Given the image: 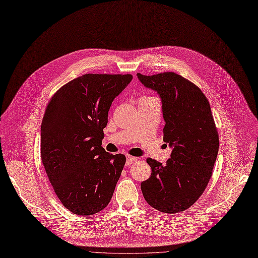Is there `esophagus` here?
<instances>
[{"label":"esophagus","mask_w":258,"mask_h":258,"mask_svg":"<svg viewBox=\"0 0 258 258\" xmlns=\"http://www.w3.org/2000/svg\"><path fill=\"white\" fill-rule=\"evenodd\" d=\"M136 160H137L136 157H133V156H129V155H128V156H127V165L134 163Z\"/></svg>","instance_id":"34e87169"}]
</instances>
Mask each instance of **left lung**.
Returning a JSON list of instances; mask_svg holds the SVG:
<instances>
[{
    "label": "left lung",
    "instance_id": "1",
    "mask_svg": "<svg viewBox=\"0 0 258 258\" xmlns=\"http://www.w3.org/2000/svg\"><path fill=\"white\" fill-rule=\"evenodd\" d=\"M137 77L160 95L165 120L163 141L173 147L165 165L148 158L152 173L141 188L152 208L180 213L202 196L213 173L219 134L211 106L200 88L174 72L137 73Z\"/></svg>",
    "mask_w": 258,
    "mask_h": 258
}]
</instances>
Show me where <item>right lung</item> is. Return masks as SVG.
<instances>
[{"label":"right lung","mask_w":258,"mask_h":258,"mask_svg":"<svg viewBox=\"0 0 258 258\" xmlns=\"http://www.w3.org/2000/svg\"><path fill=\"white\" fill-rule=\"evenodd\" d=\"M131 74L79 76L50 98L41 124V160L63 206L90 216L109 204L126 163L123 154L102 148L103 129L113 99Z\"/></svg>","instance_id":"1"}]
</instances>
